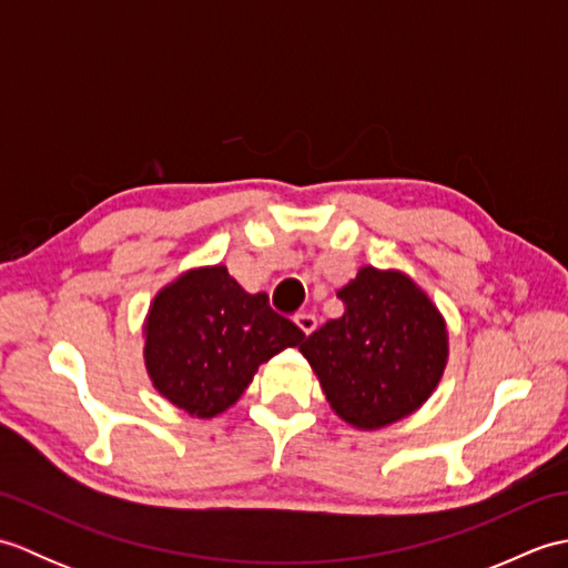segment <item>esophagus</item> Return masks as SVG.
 Listing matches in <instances>:
<instances>
[{
  "label": "esophagus",
  "mask_w": 568,
  "mask_h": 568,
  "mask_svg": "<svg viewBox=\"0 0 568 568\" xmlns=\"http://www.w3.org/2000/svg\"><path fill=\"white\" fill-rule=\"evenodd\" d=\"M295 324H297V327L303 329L305 334H312V332H315V327H317V317L310 315V312H297V315H295Z\"/></svg>",
  "instance_id": "34e87169"
}]
</instances>
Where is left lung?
<instances>
[{"mask_svg": "<svg viewBox=\"0 0 568 568\" xmlns=\"http://www.w3.org/2000/svg\"><path fill=\"white\" fill-rule=\"evenodd\" d=\"M336 297L344 303L342 315L300 344L334 413L358 429L415 413L446 366V327L437 307L407 275L371 265Z\"/></svg>", "mask_w": 568, "mask_h": 568, "instance_id": "obj_1", "label": "left lung"}]
</instances>
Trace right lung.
I'll return each instance as SVG.
<instances>
[{
	"label": "right lung",
	"instance_id": "1",
	"mask_svg": "<svg viewBox=\"0 0 568 568\" xmlns=\"http://www.w3.org/2000/svg\"><path fill=\"white\" fill-rule=\"evenodd\" d=\"M305 332L248 295L224 265L180 275L155 295L146 320V368L163 397L197 417L234 405L261 364Z\"/></svg>",
	"mask_w": 568,
	"mask_h": 568
}]
</instances>
